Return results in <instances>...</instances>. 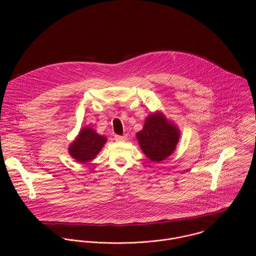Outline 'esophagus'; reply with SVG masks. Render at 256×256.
<instances>
[{
  "label": "esophagus",
  "instance_id": "obj_1",
  "mask_svg": "<svg viewBox=\"0 0 256 256\" xmlns=\"http://www.w3.org/2000/svg\"><path fill=\"white\" fill-rule=\"evenodd\" d=\"M126 138H128L126 136H120V134H116V136H114V138H116V140H118V142L126 140Z\"/></svg>",
  "mask_w": 256,
  "mask_h": 256
}]
</instances>
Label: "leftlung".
I'll return each instance as SVG.
<instances>
[{"instance_id": "obj_1", "label": "left lung", "mask_w": 256, "mask_h": 256, "mask_svg": "<svg viewBox=\"0 0 256 256\" xmlns=\"http://www.w3.org/2000/svg\"><path fill=\"white\" fill-rule=\"evenodd\" d=\"M179 136L177 126L161 112L150 114L146 118L142 130L136 134L142 151L153 162L169 157L176 149Z\"/></svg>"}]
</instances>
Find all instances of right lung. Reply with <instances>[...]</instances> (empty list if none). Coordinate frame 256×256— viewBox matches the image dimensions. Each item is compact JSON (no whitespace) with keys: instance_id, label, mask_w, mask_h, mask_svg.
<instances>
[{"instance_id":"add662e5","label":"right lung","mask_w":256,"mask_h":256,"mask_svg":"<svg viewBox=\"0 0 256 256\" xmlns=\"http://www.w3.org/2000/svg\"><path fill=\"white\" fill-rule=\"evenodd\" d=\"M105 142V136H100L91 128H84L70 144L68 153L77 162L87 163L96 157Z\"/></svg>"}]
</instances>
